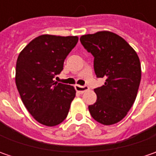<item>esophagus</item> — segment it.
<instances>
[{"instance_id":"1","label":"esophagus","mask_w":156,"mask_h":156,"mask_svg":"<svg viewBox=\"0 0 156 156\" xmlns=\"http://www.w3.org/2000/svg\"><path fill=\"white\" fill-rule=\"evenodd\" d=\"M75 89H76V91H78V92H80V93H84L85 91H87L88 90V87L87 86H81V85H75Z\"/></svg>"}]
</instances>
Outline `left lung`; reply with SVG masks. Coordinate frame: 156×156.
I'll return each instance as SVG.
<instances>
[{"mask_svg":"<svg viewBox=\"0 0 156 156\" xmlns=\"http://www.w3.org/2000/svg\"><path fill=\"white\" fill-rule=\"evenodd\" d=\"M81 43L94 56L97 78H105L103 86L94 88L97 100L88 106L94 119L103 125L122 121L135 102L141 70L136 52L129 43L108 31L85 34Z\"/></svg>","mask_w":156,"mask_h":156,"instance_id":"obj_1","label":"left lung"}]
</instances>
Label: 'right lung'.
I'll return each mask as SVG.
<instances>
[{
	"label": "right lung",
	"mask_w": 156,
	"mask_h": 156,
	"mask_svg": "<svg viewBox=\"0 0 156 156\" xmlns=\"http://www.w3.org/2000/svg\"><path fill=\"white\" fill-rule=\"evenodd\" d=\"M77 42V36L43 34L31 41L18 56L16 87L27 111L41 124L56 126L69 114L75 89L54 78L62 71L66 57Z\"/></svg>",
	"instance_id": "right-lung-1"
}]
</instances>
